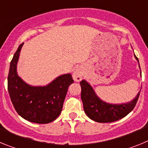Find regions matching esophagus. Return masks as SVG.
<instances>
[{
    "label": "esophagus",
    "mask_w": 148,
    "mask_h": 148,
    "mask_svg": "<svg viewBox=\"0 0 148 148\" xmlns=\"http://www.w3.org/2000/svg\"><path fill=\"white\" fill-rule=\"evenodd\" d=\"M73 77L74 81L78 82L82 80V77H83V70L81 67H77L76 69L74 70L73 73Z\"/></svg>",
    "instance_id": "esophagus-1"
}]
</instances>
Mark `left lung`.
Masks as SVG:
<instances>
[{"mask_svg": "<svg viewBox=\"0 0 148 148\" xmlns=\"http://www.w3.org/2000/svg\"><path fill=\"white\" fill-rule=\"evenodd\" d=\"M135 58L138 62V58L136 56ZM80 84L82 87L81 98L83 102L84 110L90 119L100 123L113 122L126 116L135 108L141 92L140 90L136 96L127 103L110 104L98 97L93 88L85 80H82Z\"/></svg>", "mask_w": 148, "mask_h": 148, "instance_id": "8db88e82", "label": "left lung"}]
</instances>
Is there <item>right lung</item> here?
Masks as SVG:
<instances>
[{"mask_svg":"<svg viewBox=\"0 0 148 148\" xmlns=\"http://www.w3.org/2000/svg\"><path fill=\"white\" fill-rule=\"evenodd\" d=\"M23 44L10 62L8 91L17 113L22 118L38 124H47L58 118L69 86L74 82L70 73L61 75L46 86H31L17 73V64Z\"/></svg>","mask_w":148,"mask_h":148,"instance_id":"add662e5","label":"right lung"}]
</instances>
